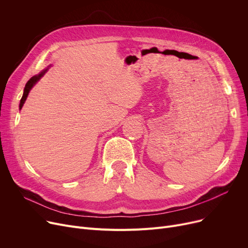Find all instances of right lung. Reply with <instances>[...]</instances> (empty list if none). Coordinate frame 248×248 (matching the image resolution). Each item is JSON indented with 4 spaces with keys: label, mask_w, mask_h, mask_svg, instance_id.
Listing matches in <instances>:
<instances>
[{
    "label": "right lung",
    "mask_w": 248,
    "mask_h": 248,
    "mask_svg": "<svg viewBox=\"0 0 248 248\" xmlns=\"http://www.w3.org/2000/svg\"><path fill=\"white\" fill-rule=\"evenodd\" d=\"M46 72V70H44V71H42L40 74L39 75H36V76H33V77H31L30 79L28 80V82L26 83V85H25V88H24V93H23V96H22V98H21V101H20V109L22 108V107H23V104H24V102H25V100H26V98H27V96H28V94H29V91H30V89L33 87V85L40 79V78L44 75V73Z\"/></svg>",
    "instance_id": "right-lung-1"
}]
</instances>
